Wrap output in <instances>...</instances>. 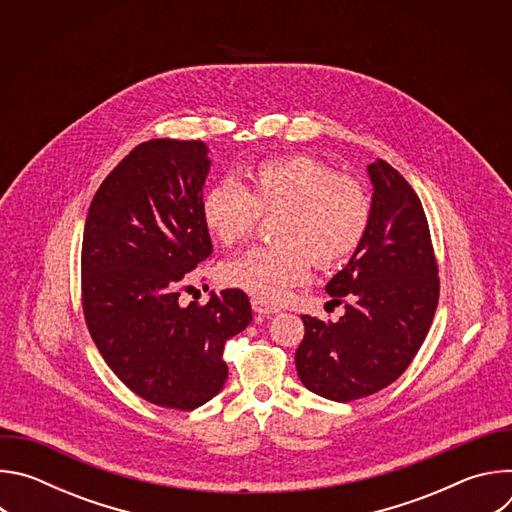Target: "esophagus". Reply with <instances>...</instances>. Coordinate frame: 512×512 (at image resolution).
Instances as JSON below:
<instances>
[{"instance_id": "esophagus-1", "label": "esophagus", "mask_w": 512, "mask_h": 512, "mask_svg": "<svg viewBox=\"0 0 512 512\" xmlns=\"http://www.w3.org/2000/svg\"><path fill=\"white\" fill-rule=\"evenodd\" d=\"M251 308H253L255 314H259V316H269V314L279 312L277 306H273V304H269V302H265V300H259V298H253V300H251Z\"/></svg>"}]
</instances>
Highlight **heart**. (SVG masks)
<instances>
[{"label": "heart", "mask_w": 512, "mask_h": 512, "mask_svg": "<svg viewBox=\"0 0 512 512\" xmlns=\"http://www.w3.org/2000/svg\"><path fill=\"white\" fill-rule=\"evenodd\" d=\"M371 212V196L356 178L306 154L263 160L241 186L214 184L200 204L204 227L223 247L247 241L261 216H275V245L249 249L218 271L225 285L265 302L306 283L312 263L332 269L350 259L369 233Z\"/></svg>", "instance_id": "heart-1"}]
</instances>
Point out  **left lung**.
I'll list each match as a JSON object with an SVG mask.
<instances>
[{"label":"left lung","instance_id":"left-lung-1","mask_svg":"<svg viewBox=\"0 0 512 512\" xmlns=\"http://www.w3.org/2000/svg\"><path fill=\"white\" fill-rule=\"evenodd\" d=\"M371 227L348 265L326 285L344 316L326 324L302 316L300 381L346 403L397 381L421 348L440 298V277L419 196L385 160L369 166Z\"/></svg>","mask_w":512,"mask_h":512}]
</instances>
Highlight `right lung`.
<instances>
[{
  "mask_svg": "<svg viewBox=\"0 0 512 512\" xmlns=\"http://www.w3.org/2000/svg\"><path fill=\"white\" fill-rule=\"evenodd\" d=\"M206 152L198 139L139 143L99 186L81 251L83 314L109 369L141 399L180 411L223 389L225 342L253 318L241 289L178 304L182 277L212 253L200 214Z\"/></svg>",
  "mask_w": 512,
  "mask_h": 512,
  "instance_id": "1",
  "label": "right lung"
}]
</instances>
